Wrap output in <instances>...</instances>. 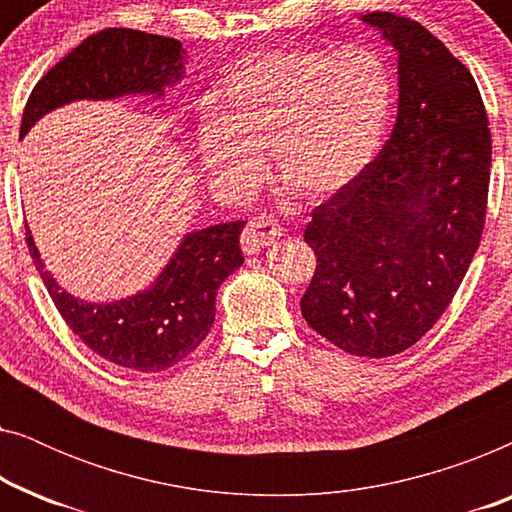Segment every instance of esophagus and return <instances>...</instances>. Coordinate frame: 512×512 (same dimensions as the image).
<instances>
[{
  "instance_id": "obj_1",
  "label": "esophagus",
  "mask_w": 512,
  "mask_h": 512,
  "mask_svg": "<svg viewBox=\"0 0 512 512\" xmlns=\"http://www.w3.org/2000/svg\"><path fill=\"white\" fill-rule=\"evenodd\" d=\"M279 237H282V228H279L277 221H272L270 216H254L244 228L240 244L244 254L254 256L258 251L272 247Z\"/></svg>"
}]
</instances>
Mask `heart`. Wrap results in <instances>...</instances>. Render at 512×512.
I'll use <instances>...</instances> for the list:
<instances>
[{
  "label": "heart",
  "mask_w": 512,
  "mask_h": 512,
  "mask_svg": "<svg viewBox=\"0 0 512 512\" xmlns=\"http://www.w3.org/2000/svg\"><path fill=\"white\" fill-rule=\"evenodd\" d=\"M394 79L380 53L277 48L228 69L198 123L200 163L219 188L244 191L272 153L275 177L310 200L354 184L384 142Z\"/></svg>",
  "instance_id": "1"
}]
</instances>
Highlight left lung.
Listing matches in <instances>:
<instances>
[{
    "mask_svg": "<svg viewBox=\"0 0 512 512\" xmlns=\"http://www.w3.org/2000/svg\"><path fill=\"white\" fill-rule=\"evenodd\" d=\"M398 55V114L366 172L312 212L300 310L354 356L415 345L457 293L485 226L492 137L473 76L415 20L366 13Z\"/></svg>",
    "mask_w": 512,
    "mask_h": 512,
    "instance_id": "1",
    "label": "left lung"
}]
</instances>
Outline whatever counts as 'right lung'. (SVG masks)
I'll return each instance as SVG.
<instances>
[{
  "label": "right lung",
  "mask_w": 512,
  "mask_h": 512,
  "mask_svg": "<svg viewBox=\"0 0 512 512\" xmlns=\"http://www.w3.org/2000/svg\"><path fill=\"white\" fill-rule=\"evenodd\" d=\"M184 53L181 41L160 34L123 27L93 34L34 86L20 139L46 114L72 102L160 100L165 88L184 79ZM242 228L244 221H228L186 233L146 289L109 303L74 298L62 289L41 261L30 228L27 247L62 319L95 354L116 366L156 373L186 359L207 338L216 317V291L244 263Z\"/></svg>",
  "instance_id": "1"
}]
</instances>
